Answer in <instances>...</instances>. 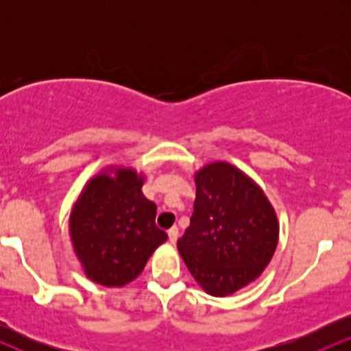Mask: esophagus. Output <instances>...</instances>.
<instances>
[{
  "mask_svg": "<svg viewBox=\"0 0 351 351\" xmlns=\"http://www.w3.org/2000/svg\"><path fill=\"white\" fill-rule=\"evenodd\" d=\"M168 239H170V243H176V239H178V228L173 226L168 229Z\"/></svg>",
  "mask_w": 351,
  "mask_h": 351,
  "instance_id": "34e87169",
  "label": "esophagus"
}]
</instances>
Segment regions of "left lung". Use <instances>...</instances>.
<instances>
[{
  "label": "left lung",
  "instance_id": "8db88e82",
  "mask_svg": "<svg viewBox=\"0 0 351 351\" xmlns=\"http://www.w3.org/2000/svg\"><path fill=\"white\" fill-rule=\"evenodd\" d=\"M279 224L261 188L232 165L196 175V199L178 251L208 293L224 297L261 276L277 247Z\"/></svg>",
  "mask_w": 351,
  "mask_h": 351
}]
</instances>
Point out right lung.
<instances>
[{
  "label": "right lung",
  "mask_w": 351,
  "mask_h": 351,
  "mask_svg": "<svg viewBox=\"0 0 351 351\" xmlns=\"http://www.w3.org/2000/svg\"><path fill=\"white\" fill-rule=\"evenodd\" d=\"M142 178L119 170L100 175L84 189L71 216V237L87 277L122 287L140 276L148 257L167 241L156 228V204L142 193Z\"/></svg>",
  "instance_id": "1"
}]
</instances>
